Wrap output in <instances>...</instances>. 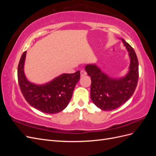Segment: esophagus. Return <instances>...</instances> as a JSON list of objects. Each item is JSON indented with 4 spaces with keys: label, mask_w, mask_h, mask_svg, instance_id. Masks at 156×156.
I'll list each match as a JSON object with an SVG mask.
<instances>
[{
    "label": "esophagus",
    "mask_w": 156,
    "mask_h": 156,
    "mask_svg": "<svg viewBox=\"0 0 156 156\" xmlns=\"http://www.w3.org/2000/svg\"><path fill=\"white\" fill-rule=\"evenodd\" d=\"M80 74H81V77H84V76H85V75H87V72H85V71L81 70V72H80Z\"/></svg>",
    "instance_id": "34e87169"
}]
</instances>
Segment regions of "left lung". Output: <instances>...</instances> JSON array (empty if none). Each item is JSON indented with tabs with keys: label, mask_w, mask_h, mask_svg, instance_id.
<instances>
[{
	"label": "left lung",
	"mask_w": 156,
	"mask_h": 156,
	"mask_svg": "<svg viewBox=\"0 0 156 156\" xmlns=\"http://www.w3.org/2000/svg\"><path fill=\"white\" fill-rule=\"evenodd\" d=\"M130 58L129 71L124 77L112 78L94 64H87L85 70L91 77L90 98L103 111H112L123 105L133 95L139 79L137 56L131 45L120 38Z\"/></svg>",
	"instance_id": "1"
}]
</instances>
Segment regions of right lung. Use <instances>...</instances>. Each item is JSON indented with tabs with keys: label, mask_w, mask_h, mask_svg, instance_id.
I'll return each mask as SVG.
<instances>
[{
	"label": "right lung",
	"mask_w": 156,
	"mask_h": 156,
	"mask_svg": "<svg viewBox=\"0 0 156 156\" xmlns=\"http://www.w3.org/2000/svg\"><path fill=\"white\" fill-rule=\"evenodd\" d=\"M27 51L23 53L17 69L19 85L26 101L36 109L48 114L63 111L72 97L75 85L80 79V71L63 73L43 84H36L28 80L24 72Z\"/></svg>",
	"instance_id": "1"
}]
</instances>
